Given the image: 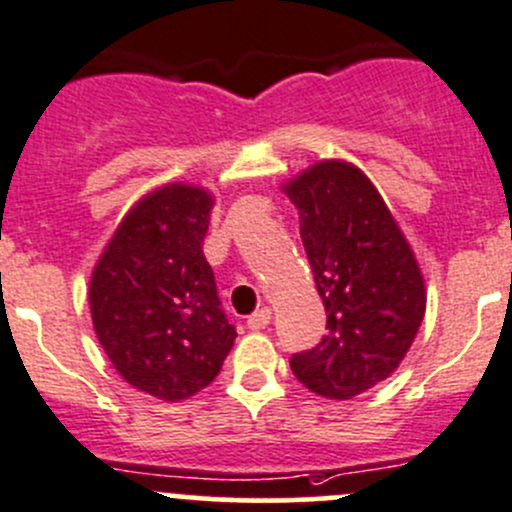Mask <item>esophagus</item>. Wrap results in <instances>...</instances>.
<instances>
[{
	"instance_id": "1",
	"label": "esophagus",
	"mask_w": 512,
	"mask_h": 512,
	"mask_svg": "<svg viewBox=\"0 0 512 512\" xmlns=\"http://www.w3.org/2000/svg\"><path fill=\"white\" fill-rule=\"evenodd\" d=\"M270 322H272V309L270 307L257 309L255 314H250V317H247V327H250L252 332H260V329H265Z\"/></svg>"
}]
</instances>
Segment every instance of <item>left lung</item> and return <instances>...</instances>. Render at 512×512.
Segmentation results:
<instances>
[{
    "instance_id": "1",
    "label": "left lung",
    "mask_w": 512,
    "mask_h": 512,
    "mask_svg": "<svg viewBox=\"0 0 512 512\" xmlns=\"http://www.w3.org/2000/svg\"><path fill=\"white\" fill-rule=\"evenodd\" d=\"M307 260L327 309V334L289 359L299 384L354 399L389 379L426 314L414 250L384 198L347 160H319L287 180Z\"/></svg>"
}]
</instances>
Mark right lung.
<instances>
[{"label":"right lung","mask_w":512,"mask_h":512,"mask_svg":"<svg viewBox=\"0 0 512 512\" xmlns=\"http://www.w3.org/2000/svg\"><path fill=\"white\" fill-rule=\"evenodd\" d=\"M213 205L198 185H160L128 210L91 272L103 352L133 389L163 401L205 389L237 337L203 255Z\"/></svg>","instance_id":"1"}]
</instances>
